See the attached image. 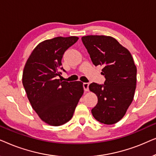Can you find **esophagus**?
<instances>
[{"label": "esophagus", "instance_id": "esophagus-1", "mask_svg": "<svg viewBox=\"0 0 156 156\" xmlns=\"http://www.w3.org/2000/svg\"><path fill=\"white\" fill-rule=\"evenodd\" d=\"M89 83H84V84H83V87H84V89L85 91H89Z\"/></svg>", "mask_w": 156, "mask_h": 156}]
</instances>
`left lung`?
Listing matches in <instances>:
<instances>
[{"instance_id": "8db88e82", "label": "left lung", "mask_w": 156, "mask_h": 156, "mask_svg": "<svg viewBox=\"0 0 156 156\" xmlns=\"http://www.w3.org/2000/svg\"><path fill=\"white\" fill-rule=\"evenodd\" d=\"M82 40L94 65L103 67L101 74L106 79L104 85L89 86L98 98L91 113L100 123L114 124L125 116L134 97L137 69L133 57L111 36H83Z\"/></svg>"}]
</instances>
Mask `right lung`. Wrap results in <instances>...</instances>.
Returning <instances> with one entry per match:
<instances>
[{
  "mask_svg": "<svg viewBox=\"0 0 156 156\" xmlns=\"http://www.w3.org/2000/svg\"><path fill=\"white\" fill-rule=\"evenodd\" d=\"M78 39L70 36L44 40L33 50L23 69V84L32 107L42 121L53 126L65 124L72 118L84 94L82 82L57 79L59 69H63L64 53Z\"/></svg>",
  "mask_w": 156,
  "mask_h": 156,
  "instance_id": "right-lung-1",
  "label": "right lung"
}]
</instances>
